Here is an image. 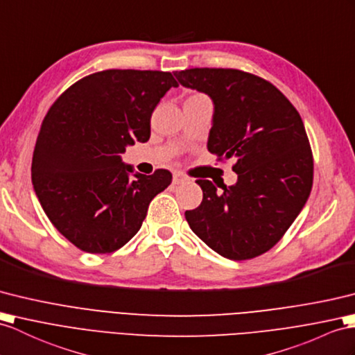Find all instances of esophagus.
<instances>
[{
  "label": "esophagus",
  "instance_id": "esophagus-1",
  "mask_svg": "<svg viewBox=\"0 0 355 355\" xmlns=\"http://www.w3.org/2000/svg\"><path fill=\"white\" fill-rule=\"evenodd\" d=\"M187 180H189V178L185 175L184 171H175V173H173V184H175V185L184 184V182H187Z\"/></svg>",
  "mask_w": 355,
  "mask_h": 355
}]
</instances>
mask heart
Here are the masks:
<instances>
[{
    "label": "heart",
    "mask_w": 355,
    "mask_h": 355,
    "mask_svg": "<svg viewBox=\"0 0 355 355\" xmlns=\"http://www.w3.org/2000/svg\"><path fill=\"white\" fill-rule=\"evenodd\" d=\"M196 96H200V94H196Z\"/></svg>",
    "instance_id": "1"
}]
</instances>
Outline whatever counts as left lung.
Here are the masks:
<instances>
[{"instance_id":"8db88e82","label":"left lung","mask_w":355,"mask_h":355,"mask_svg":"<svg viewBox=\"0 0 355 355\" xmlns=\"http://www.w3.org/2000/svg\"><path fill=\"white\" fill-rule=\"evenodd\" d=\"M178 81L214 102L207 150L235 158L238 182L197 179L200 206L185 212L189 227L214 252L247 261L266 253L298 217L313 185V155L300 112L263 78L238 69L194 67Z\"/></svg>"}]
</instances>
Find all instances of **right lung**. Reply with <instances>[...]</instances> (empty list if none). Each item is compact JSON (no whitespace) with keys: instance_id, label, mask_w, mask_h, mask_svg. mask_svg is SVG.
Returning <instances> with one entry per match:
<instances>
[{"instance_id":"right-lung-1","label":"right lung","mask_w":355,"mask_h":355,"mask_svg":"<svg viewBox=\"0 0 355 355\" xmlns=\"http://www.w3.org/2000/svg\"><path fill=\"white\" fill-rule=\"evenodd\" d=\"M171 87L170 72L108 69L72 84L46 112L31 180L49 221L76 248L105 254L123 247L171 184L166 168L129 179L132 167L120 158L128 144L149 140L152 112Z\"/></svg>"}]
</instances>
